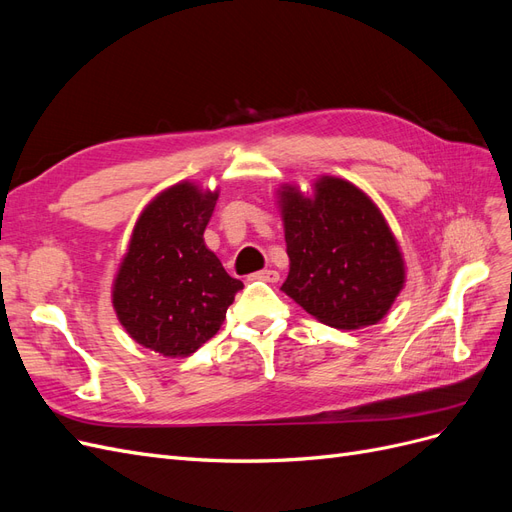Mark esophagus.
I'll return each mask as SVG.
<instances>
[{"mask_svg": "<svg viewBox=\"0 0 512 512\" xmlns=\"http://www.w3.org/2000/svg\"><path fill=\"white\" fill-rule=\"evenodd\" d=\"M254 277H256V280L275 284L277 280H280V273H277L275 269H265V271H258V273H254Z\"/></svg>", "mask_w": 512, "mask_h": 512, "instance_id": "obj_1", "label": "esophagus"}]
</instances>
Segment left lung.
I'll return each mask as SVG.
<instances>
[{"instance_id": "1", "label": "left lung", "mask_w": 512, "mask_h": 512, "mask_svg": "<svg viewBox=\"0 0 512 512\" xmlns=\"http://www.w3.org/2000/svg\"><path fill=\"white\" fill-rule=\"evenodd\" d=\"M290 271L282 290L333 329L380 322L406 282L404 256L384 215L354 183L324 175L305 196L282 185Z\"/></svg>"}]
</instances>
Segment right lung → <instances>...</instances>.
I'll list each match as a JSON object with an SVG mask.
<instances>
[{"label":"right lung","instance_id":"1","mask_svg":"<svg viewBox=\"0 0 512 512\" xmlns=\"http://www.w3.org/2000/svg\"><path fill=\"white\" fill-rule=\"evenodd\" d=\"M218 190L170 185L143 209L115 284L113 307L136 344L190 356L220 331L243 284L205 245Z\"/></svg>","mask_w":512,"mask_h":512}]
</instances>
